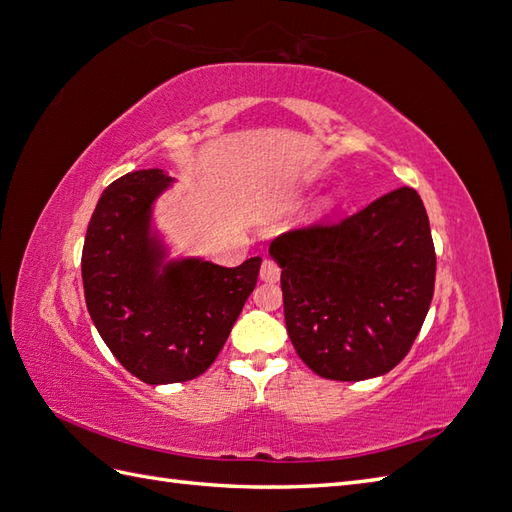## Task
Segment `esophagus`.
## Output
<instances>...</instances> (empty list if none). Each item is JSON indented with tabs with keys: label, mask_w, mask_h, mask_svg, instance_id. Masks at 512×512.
<instances>
[{
	"label": "esophagus",
	"mask_w": 512,
	"mask_h": 512,
	"mask_svg": "<svg viewBox=\"0 0 512 512\" xmlns=\"http://www.w3.org/2000/svg\"><path fill=\"white\" fill-rule=\"evenodd\" d=\"M279 277H281V268L272 259H266L264 264H261V279L268 283H275L279 281Z\"/></svg>",
	"instance_id": "34e87169"
}]
</instances>
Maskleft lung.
<instances>
[{
  "label": "left lung",
  "mask_w": 512,
  "mask_h": 512,
  "mask_svg": "<svg viewBox=\"0 0 512 512\" xmlns=\"http://www.w3.org/2000/svg\"><path fill=\"white\" fill-rule=\"evenodd\" d=\"M283 314L299 358L362 382L406 358L430 310L436 253L421 196L399 187L340 222L279 235Z\"/></svg>",
  "instance_id": "8db88e82"
}]
</instances>
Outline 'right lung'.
Returning <instances> with one entry per match:
<instances>
[{
	"mask_svg": "<svg viewBox=\"0 0 512 512\" xmlns=\"http://www.w3.org/2000/svg\"><path fill=\"white\" fill-rule=\"evenodd\" d=\"M172 178L137 170L104 189L82 246L91 320L128 373L159 386L189 382L218 358L255 290L261 257L224 268L170 259L152 233V205Z\"/></svg>",
	"mask_w": 512,
	"mask_h": 512,
	"instance_id": "obj_1",
	"label": "right lung"
}]
</instances>
